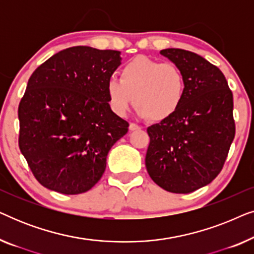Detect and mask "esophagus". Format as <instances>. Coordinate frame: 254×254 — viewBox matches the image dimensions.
I'll return each mask as SVG.
<instances>
[{"label": "esophagus", "instance_id": "esophagus-1", "mask_svg": "<svg viewBox=\"0 0 254 254\" xmlns=\"http://www.w3.org/2000/svg\"><path fill=\"white\" fill-rule=\"evenodd\" d=\"M140 126H138V125H136V124H133V123H130L129 124V130L130 131H134V130H137V129H140Z\"/></svg>", "mask_w": 254, "mask_h": 254}]
</instances>
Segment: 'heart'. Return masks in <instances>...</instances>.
<instances>
[{
    "label": "heart",
    "instance_id": "heart-1",
    "mask_svg": "<svg viewBox=\"0 0 254 254\" xmlns=\"http://www.w3.org/2000/svg\"><path fill=\"white\" fill-rule=\"evenodd\" d=\"M186 92L183 71L173 64H163L147 57H136L120 70V79L111 77L106 84L110 109L125 117L133 105L142 118L163 121L182 105Z\"/></svg>",
    "mask_w": 254,
    "mask_h": 254
}]
</instances>
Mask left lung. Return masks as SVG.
Instances as JSON below:
<instances>
[{
    "label": "left lung",
    "mask_w": 254,
    "mask_h": 254,
    "mask_svg": "<svg viewBox=\"0 0 254 254\" xmlns=\"http://www.w3.org/2000/svg\"><path fill=\"white\" fill-rule=\"evenodd\" d=\"M183 71L186 92L178 111L148 127L145 168L171 193H190L221 172L235 137L234 97L223 72L193 52L161 51Z\"/></svg>",
    "instance_id": "1"
}]
</instances>
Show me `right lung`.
<instances>
[{
	"label": "right lung",
	"instance_id": "obj_1",
	"mask_svg": "<svg viewBox=\"0 0 254 254\" xmlns=\"http://www.w3.org/2000/svg\"><path fill=\"white\" fill-rule=\"evenodd\" d=\"M120 64L119 51L75 46L31 75L18 106V143L44 187L72 195L102 178L110 149L129 126L107 100V81Z\"/></svg>",
	"mask_w": 254,
	"mask_h": 254
}]
</instances>
